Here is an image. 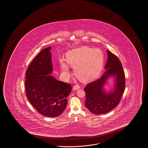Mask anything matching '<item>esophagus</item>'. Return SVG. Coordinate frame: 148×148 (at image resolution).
Returning a JSON list of instances; mask_svg holds the SVG:
<instances>
[{
  "label": "esophagus",
  "instance_id": "34e87169",
  "mask_svg": "<svg viewBox=\"0 0 148 148\" xmlns=\"http://www.w3.org/2000/svg\"><path fill=\"white\" fill-rule=\"evenodd\" d=\"M80 88V86L78 85H74L73 87V90H77Z\"/></svg>",
  "mask_w": 148,
  "mask_h": 148
}]
</instances>
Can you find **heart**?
<instances>
[{
	"label": "heart",
	"instance_id": "heart-1",
	"mask_svg": "<svg viewBox=\"0 0 148 148\" xmlns=\"http://www.w3.org/2000/svg\"><path fill=\"white\" fill-rule=\"evenodd\" d=\"M66 58L67 63L74 68L76 76L85 81L95 79L99 75L104 62L103 53L100 49L88 47L70 51ZM60 64L63 72L69 76V67L67 63L64 60H60Z\"/></svg>",
	"mask_w": 148,
	"mask_h": 148
}]
</instances>
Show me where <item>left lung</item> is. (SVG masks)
Returning a JSON list of instances; mask_svg holds the SVG:
<instances>
[{
	"label": "left lung",
	"instance_id": "obj_1",
	"mask_svg": "<svg viewBox=\"0 0 148 148\" xmlns=\"http://www.w3.org/2000/svg\"><path fill=\"white\" fill-rule=\"evenodd\" d=\"M106 71L101 78L86 85L84 88L86 93L85 106L92 113L100 115L111 111L119 103L125 87V74L119 59L107 50ZM116 78L113 90L107 93L103 87L108 78Z\"/></svg>",
	"mask_w": 148,
	"mask_h": 148
}]
</instances>
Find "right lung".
I'll list each match as a JSON object with an SVG mask.
<instances>
[{
  "mask_svg": "<svg viewBox=\"0 0 148 148\" xmlns=\"http://www.w3.org/2000/svg\"><path fill=\"white\" fill-rule=\"evenodd\" d=\"M51 49H43L29 65L26 72L25 88L29 101L39 113L56 117L65 110L72 87L49 75L53 69Z\"/></svg>",
  "mask_w": 148,
  "mask_h": 148,
  "instance_id": "obj_1",
  "label": "right lung"
}]
</instances>
